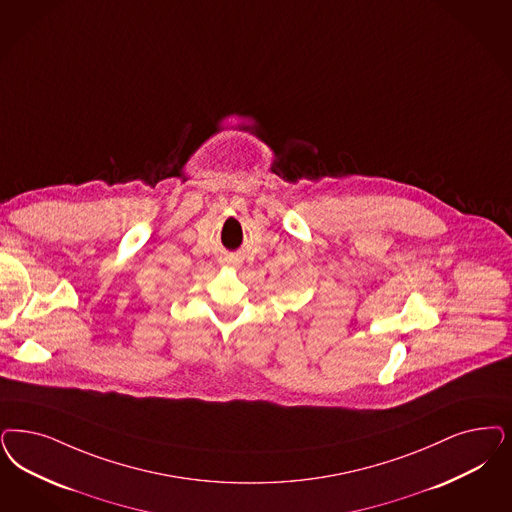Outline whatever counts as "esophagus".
Returning <instances> with one entry per match:
<instances>
[{"label": "esophagus", "mask_w": 512, "mask_h": 512, "mask_svg": "<svg viewBox=\"0 0 512 512\" xmlns=\"http://www.w3.org/2000/svg\"><path fill=\"white\" fill-rule=\"evenodd\" d=\"M227 265L234 266V265H236V263H234V261H227Z\"/></svg>", "instance_id": "1"}]
</instances>
